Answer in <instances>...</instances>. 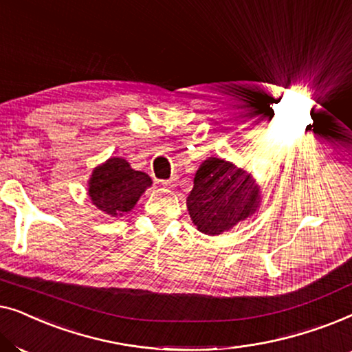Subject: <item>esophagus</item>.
<instances>
[{
  "label": "esophagus",
  "mask_w": 352,
  "mask_h": 352,
  "mask_svg": "<svg viewBox=\"0 0 352 352\" xmlns=\"http://www.w3.org/2000/svg\"><path fill=\"white\" fill-rule=\"evenodd\" d=\"M162 186H165V187H173L175 186V179H165V181H162Z\"/></svg>",
  "instance_id": "34e87169"
}]
</instances>
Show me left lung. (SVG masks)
I'll list each match as a JSON object with an SVG mask.
<instances>
[{
	"label": "left lung",
	"mask_w": 352,
	"mask_h": 352,
	"mask_svg": "<svg viewBox=\"0 0 352 352\" xmlns=\"http://www.w3.org/2000/svg\"><path fill=\"white\" fill-rule=\"evenodd\" d=\"M259 205V187L232 163L210 157L195 173L187 208L197 229L208 235L223 234L243 221Z\"/></svg>",
	"instance_id": "8db88e82"
}]
</instances>
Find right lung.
Listing matches in <instances>:
<instances>
[{
  "label": "right lung",
  "mask_w": 352,
  "mask_h": 352,
  "mask_svg": "<svg viewBox=\"0 0 352 352\" xmlns=\"http://www.w3.org/2000/svg\"><path fill=\"white\" fill-rule=\"evenodd\" d=\"M151 184L152 179L146 173L134 171L126 160L112 157L93 171L88 194L104 213L123 216L133 210Z\"/></svg>",
  "instance_id": "right-lung-1"
}]
</instances>
